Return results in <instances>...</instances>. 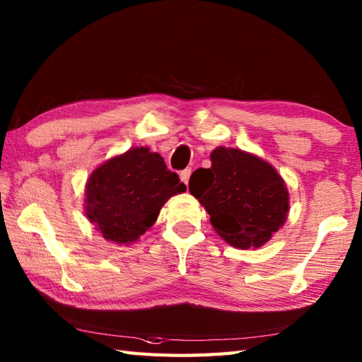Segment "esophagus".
<instances>
[{"label": "esophagus", "instance_id": "1", "mask_svg": "<svg viewBox=\"0 0 362 362\" xmlns=\"http://www.w3.org/2000/svg\"><path fill=\"white\" fill-rule=\"evenodd\" d=\"M189 175H191V168H187V169H183V171H180V180L185 183L189 182Z\"/></svg>", "mask_w": 362, "mask_h": 362}]
</instances>
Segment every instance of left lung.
<instances>
[{
	"label": "left lung",
	"mask_w": 362,
	"mask_h": 362,
	"mask_svg": "<svg viewBox=\"0 0 362 362\" xmlns=\"http://www.w3.org/2000/svg\"><path fill=\"white\" fill-rule=\"evenodd\" d=\"M210 158L211 168H199L191 175L189 193L230 245L261 247L288 218L284 180L272 165L241 149L219 146Z\"/></svg>",
	"instance_id": "1"
}]
</instances>
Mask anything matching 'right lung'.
Listing matches in <instances>:
<instances>
[{
    "label": "right lung",
    "mask_w": 362,
    "mask_h": 362,
    "mask_svg": "<svg viewBox=\"0 0 362 362\" xmlns=\"http://www.w3.org/2000/svg\"><path fill=\"white\" fill-rule=\"evenodd\" d=\"M187 191L163 157L132 148L107 160L88 177L86 216L107 241L135 243L157 221L171 196Z\"/></svg>",
    "instance_id": "obj_1"
}]
</instances>
